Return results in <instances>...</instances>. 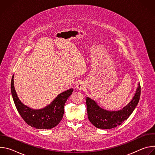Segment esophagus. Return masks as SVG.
Instances as JSON below:
<instances>
[{
	"label": "esophagus",
	"instance_id": "esophagus-1",
	"mask_svg": "<svg viewBox=\"0 0 155 155\" xmlns=\"http://www.w3.org/2000/svg\"><path fill=\"white\" fill-rule=\"evenodd\" d=\"M77 88L80 91L84 90V88H85V84H84V83L83 82V81H80L77 84Z\"/></svg>",
	"mask_w": 155,
	"mask_h": 155
}]
</instances>
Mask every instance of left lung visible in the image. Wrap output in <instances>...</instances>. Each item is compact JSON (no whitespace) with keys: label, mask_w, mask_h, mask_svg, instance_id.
Here are the masks:
<instances>
[{"label":"left lung","mask_w":155,"mask_h":155,"mask_svg":"<svg viewBox=\"0 0 155 155\" xmlns=\"http://www.w3.org/2000/svg\"><path fill=\"white\" fill-rule=\"evenodd\" d=\"M140 85L138 86L132 100L122 109L110 111L101 108L93 99L87 97L86 99L87 117L96 127L103 129H112L120 125L133 112L140 96Z\"/></svg>","instance_id":"left-lung-1"}]
</instances>
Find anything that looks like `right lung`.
Masks as SVG:
<instances>
[{
    "label": "right lung",
    "instance_id": "add662e5",
    "mask_svg": "<svg viewBox=\"0 0 155 155\" xmlns=\"http://www.w3.org/2000/svg\"><path fill=\"white\" fill-rule=\"evenodd\" d=\"M14 75L11 81L12 97L19 115L25 122L36 129H51L62 120L64 113V105L72 94L73 89L59 94L48 105L40 109H33L22 103L18 97L14 86Z\"/></svg>",
    "mask_w": 155,
    "mask_h": 155
}]
</instances>
